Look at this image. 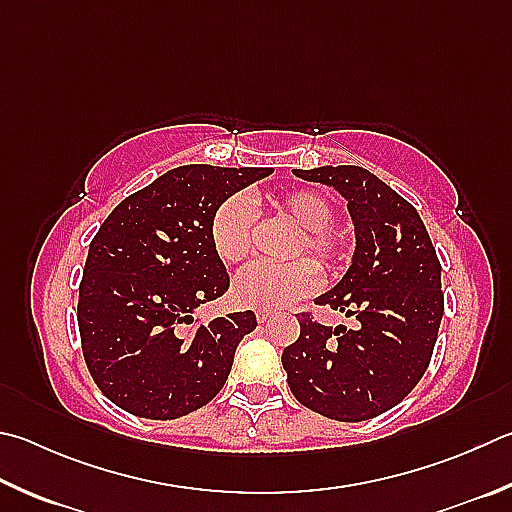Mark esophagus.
<instances>
[{"mask_svg": "<svg viewBox=\"0 0 512 512\" xmlns=\"http://www.w3.org/2000/svg\"><path fill=\"white\" fill-rule=\"evenodd\" d=\"M273 318V313L271 311H266V309H262V311H257V322H266V320H271Z\"/></svg>", "mask_w": 512, "mask_h": 512, "instance_id": "obj_1", "label": "esophagus"}]
</instances>
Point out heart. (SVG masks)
<instances>
[{"mask_svg":"<svg viewBox=\"0 0 512 512\" xmlns=\"http://www.w3.org/2000/svg\"><path fill=\"white\" fill-rule=\"evenodd\" d=\"M275 210L302 230L293 257L309 253L322 268L338 266L347 257L349 237L329 221L333 208L324 194L293 190L275 199ZM255 206L246 194H232L217 208L210 221V241L217 257L226 264H239L253 250ZM320 284L318 266L309 259L291 264H250L235 277L232 300L244 309H280L313 293Z\"/></svg>","mask_w":512,"mask_h":512,"instance_id":"b5f03b06","label":"heart"}]
</instances>
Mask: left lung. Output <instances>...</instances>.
Returning a JSON list of instances; mask_svg holds the SVG:
<instances>
[{
	"label": "left lung",
	"mask_w": 512,
	"mask_h": 512,
	"mask_svg": "<svg viewBox=\"0 0 512 512\" xmlns=\"http://www.w3.org/2000/svg\"><path fill=\"white\" fill-rule=\"evenodd\" d=\"M345 197L356 250L318 304L356 315L358 329L297 315L300 338L282 353L288 387L304 407L358 423L392 410L430 365L443 318L441 264L416 208L369 170H293Z\"/></svg>",
	"instance_id": "left-lung-1"
}]
</instances>
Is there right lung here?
I'll return each mask as SVG.
<instances>
[{
    "instance_id": "add662e5",
    "label": "right lung",
    "mask_w": 512,
    "mask_h": 512,
    "mask_svg": "<svg viewBox=\"0 0 512 512\" xmlns=\"http://www.w3.org/2000/svg\"><path fill=\"white\" fill-rule=\"evenodd\" d=\"M271 167L181 165L111 210L80 282L82 353L100 392L141 418L172 421L215 398L253 311L188 327L230 286L210 221Z\"/></svg>"
}]
</instances>
